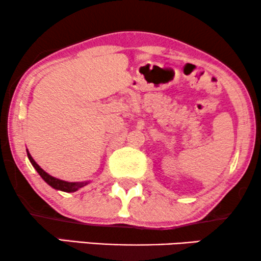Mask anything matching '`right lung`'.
<instances>
[{
  "instance_id": "1",
  "label": "right lung",
  "mask_w": 261,
  "mask_h": 261,
  "mask_svg": "<svg viewBox=\"0 0 261 261\" xmlns=\"http://www.w3.org/2000/svg\"><path fill=\"white\" fill-rule=\"evenodd\" d=\"M27 151V156L28 159H30V162L32 165H33V167L35 170H37V172L40 174V177L44 179L46 183H47L49 187L56 189V190H60V191H64V192H74L77 190H80L81 188L85 187V185H88L90 181L89 180H85V181H66V180H62L59 179V178H56L51 176V174H48L46 171H44L41 169L40 166L38 165L37 163H35V160L32 158L31 153L28 149H26Z\"/></svg>"
}]
</instances>
